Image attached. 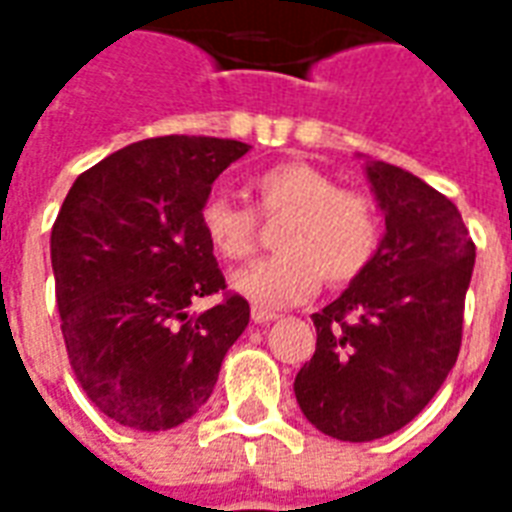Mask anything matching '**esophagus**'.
Here are the masks:
<instances>
[{"label":"esophagus","mask_w":512,"mask_h":512,"mask_svg":"<svg viewBox=\"0 0 512 512\" xmlns=\"http://www.w3.org/2000/svg\"><path fill=\"white\" fill-rule=\"evenodd\" d=\"M278 318V313H272V310H267V307H253L251 310V321L253 324H270V321H275Z\"/></svg>","instance_id":"1"}]
</instances>
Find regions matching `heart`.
<instances>
[{
    "label": "heart",
    "instance_id": "b5f03b06",
    "mask_svg": "<svg viewBox=\"0 0 512 512\" xmlns=\"http://www.w3.org/2000/svg\"><path fill=\"white\" fill-rule=\"evenodd\" d=\"M264 221L278 229V256L253 261L232 275V291L259 307L305 302L321 288L351 283L378 251L380 221L364 194L345 191L332 175L305 161H286L259 172L251 183ZM207 245L221 259L242 261L259 248V218L251 207L210 194L199 210Z\"/></svg>",
    "mask_w": 512,
    "mask_h": 512
}]
</instances>
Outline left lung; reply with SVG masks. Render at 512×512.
I'll return each instance as SVG.
<instances>
[{"instance_id": "obj_1", "label": "left lung", "mask_w": 512, "mask_h": 512, "mask_svg": "<svg viewBox=\"0 0 512 512\" xmlns=\"http://www.w3.org/2000/svg\"><path fill=\"white\" fill-rule=\"evenodd\" d=\"M386 232L370 267L313 315L315 353L294 394L318 432L345 443L394 434L456 364L475 245L459 207L402 167L364 156Z\"/></svg>"}]
</instances>
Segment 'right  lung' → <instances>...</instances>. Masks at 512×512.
Returning a JSON list of instances; mask_svg holds the SVG:
<instances>
[{
	"label": "right lung",
	"instance_id": "right-lung-1",
	"mask_svg": "<svg viewBox=\"0 0 512 512\" xmlns=\"http://www.w3.org/2000/svg\"><path fill=\"white\" fill-rule=\"evenodd\" d=\"M248 151L218 137L140 140L69 188L51 232L61 334L75 378L115 424L164 432L188 421L251 321L237 294L188 310L226 288L199 210Z\"/></svg>",
	"mask_w": 512,
	"mask_h": 512
}]
</instances>
